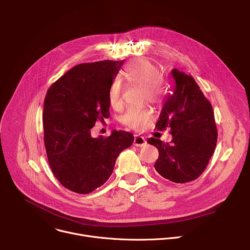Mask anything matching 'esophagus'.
Wrapping results in <instances>:
<instances>
[{
    "label": "esophagus",
    "instance_id": "obj_1",
    "mask_svg": "<svg viewBox=\"0 0 250 250\" xmlns=\"http://www.w3.org/2000/svg\"><path fill=\"white\" fill-rule=\"evenodd\" d=\"M133 145L135 146H144L146 145V139L144 136H139V135H135L134 136V140H133Z\"/></svg>",
    "mask_w": 250,
    "mask_h": 250
}]
</instances>
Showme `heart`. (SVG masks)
Instances as JSON below:
<instances>
[{
    "label": "heart",
    "instance_id": "obj_1",
    "mask_svg": "<svg viewBox=\"0 0 250 250\" xmlns=\"http://www.w3.org/2000/svg\"><path fill=\"white\" fill-rule=\"evenodd\" d=\"M124 77L131 84L144 87L146 100L159 104L164 99V86L161 71L152 62L145 58H137L130 61L125 68ZM125 86L121 79L116 78L109 89L110 102L114 106L123 104V93ZM153 120V112L149 108H129L122 117V123L133 129H142Z\"/></svg>",
    "mask_w": 250,
    "mask_h": 250
}]
</instances>
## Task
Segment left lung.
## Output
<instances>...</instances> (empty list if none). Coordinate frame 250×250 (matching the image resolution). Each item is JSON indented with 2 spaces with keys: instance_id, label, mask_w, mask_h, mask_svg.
<instances>
[{
  "instance_id": "1",
  "label": "left lung",
  "mask_w": 250,
  "mask_h": 250,
  "mask_svg": "<svg viewBox=\"0 0 250 250\" xmlns=\"http://www.w3.org/2000/svg\"><path fill=\"white\" fill-rule=\"evenodd\" d=\"M173 94L163 105L156 128H170L172 140L150 137L147 142L159 151L155 170L174 183L193 181L205 171L215 151L218 130L210 103L195 79L178 69L172 70Z\"/></svg>"
}]
</instances>
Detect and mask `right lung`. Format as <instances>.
I'll list each match as a JSON object with an SVG mask.
<instances>
[{
	"label": "right lung",
	"mask_w": 250,
	"mask_h": 250,
	"mask_svg": "<svg viewBox=\"0 0 250 250\" xmlns=\"http://www.w3.org/2000/svg\"><path fill=\"white\" fill-rule=\"evenodd\" d=\"M124 60L82 63L48 89L43 104V138L49 166L68 190L88 194L113 173L120 153L133 135L113 130L110 136L91 135L96 122L110 117L109 89Z\"/></svg>",
	"instance_id": "obj_1"
}]
</instances>
